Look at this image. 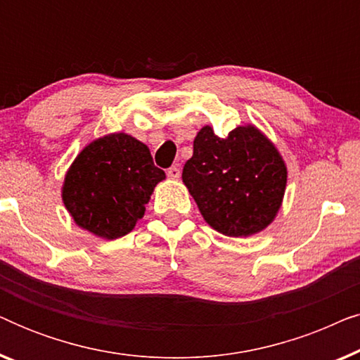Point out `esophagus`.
I'll list each match as a JSON object with an SVG mask.
<instances>
[{
    "label": "esophagus",
    "instance_id": "34e87169",
    "mask_svg": "<svg viewBox=\"0 0 360 360\" xmlns=\"http://www.w3.org/2000/svg\"><path fill=\"white\" fill-rule=\"evenodd\" d=\"M167 176H169L170 180H179L180 179V169H179V167H170V169L167 170Z\"/></svg>",
    "mask_w": 360,
    "mask_h": 360
}]
</instances>
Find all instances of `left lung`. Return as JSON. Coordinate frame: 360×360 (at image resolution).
Here are the masks:
<instances>
[{
  "label": "left lung",
  "instance_id": "1",
  "mask_svg": "<svg viewBox=\"0 0 360 360\" xmlns=\"http://www.w3.org/2000/svg\"><path fill=\"white\" fill-rule=\"evenodd\" d=\"M287 176L282 154L257 126H238L219 137L206 124L195 137L181 180L211 228L248 238L274 223Z\"/></svg>",
  "mask_w": 360,
  "mask_h": 360
}]
</instances>
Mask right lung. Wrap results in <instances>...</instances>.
Returning a JSON list of instances; mask_svg holds the SVG:
<instances>
[{"label": "right lung", "instance_id": "add662e5", "mask_svg": "<svg viewBox=\"0 0 360 360\" xmlns=\"http://www.w3.org/2000/svg\"><path fill=\"white\" fill-rule=\"evenodd\" d=\"M165 172L144 142L126 132L91 141L68 167L62 201L78 228L101 239L129 234Z\"/></svg>", "mask_w": 360, "mask_h": 360}]
</instances>
